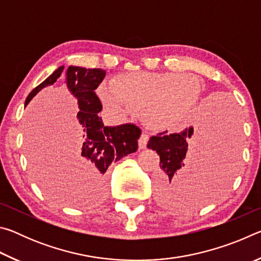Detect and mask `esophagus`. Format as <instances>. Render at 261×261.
<instances>
[{"label": "esophagus", "mask_w": 261, "mask_h": 261, "mask_svg": "<svg viewBox=\"0 0 261 261\" xmlns=\"http://www.w3.org/2000/svg\"><path fill=\"white\" fill-rule=\"evenodd\" d=\"M148 139H149V136L147 134L141 135L140 138H139V148L143 149V148L146 147V145L148 143Z\"/></svg>", "instance_id": "34e87169"}]
</instances>
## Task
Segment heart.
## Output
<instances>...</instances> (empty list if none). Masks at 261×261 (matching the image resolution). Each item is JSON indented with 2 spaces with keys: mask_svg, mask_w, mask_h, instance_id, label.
I'll return each instance as SVG.
<instances>
[{
  "mask_svg": "<svg viewBox=\"0 0 261 261\" xmlns=\"http://www.w3.org/2000/svg\"><path fill=\"white\" fill-rule=\"evenodd\" d=\"M99 96L106 107L143 114L149 125L165 129L179 120L199 95V83L189 73L132 72L117 76L114 87L101 85Z\"/></svg>",
  "mask_w": 261,
  "mask_h": 261,
  "instance_id": "1",
  "label": "heart"
}]
</instances>
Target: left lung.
<instances>
[{
    "instance_id": "obj_1",
    "label": "left lung",
    "mask_w": 261,
    "mask_h": 261,
    "mask_svg": "<svg viewBox=\"0 0 261 261\" xmlns=\"http://www.w3.org/2000/svg\"><path fill=\"white\" fill-rule=\"evenodd\" d=\"M200 117L197 130L189 126L178 134L163 131L148 140L147 147L160 155L155 196L159 204L168 208L197 206L210 199L236 155L235 114L211 108ZM189 148L192 153L187 157Z\"/></svg>"
}]
</instances>
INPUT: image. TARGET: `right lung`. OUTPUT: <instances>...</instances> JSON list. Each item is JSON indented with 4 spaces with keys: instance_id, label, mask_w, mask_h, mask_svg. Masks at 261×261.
Returning a JSON list of instances; mask_svg holds the SVG:
<instances>
[{
    "instance_id": "add662e5",
    "label": "right lung",
    "mask_w": 261,
    "mask_h": 261,
    "mask_svg": "<svg viewBox=\"0 0 261 261\" xmlns=\"http://www.w3.org/2000/svg\"><path fill=\"white\" fill-rule=\"evenodd\" d=\"M64 67L57 68L46 81L38 85L25 100V107L43 87L53 85L63 72ZM102 69H86L70 65L65 71V84L77 99L78 122L83 130V143L73 158V171L85 183L91 199L101 200L106 194L105 174L112 162L121 160L138 148L141 130L126 123L117 126H106L99 113L102 105L95 94L99 84L103 81Z\"/></svg>"
}]
</instances>
